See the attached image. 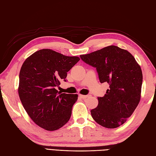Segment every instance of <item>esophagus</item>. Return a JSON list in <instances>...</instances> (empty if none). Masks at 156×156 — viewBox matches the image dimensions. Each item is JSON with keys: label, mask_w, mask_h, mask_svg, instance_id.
I'll return each instance as SVG.
<instances>
[{"label": "esophagus", "mask_w": 156, "mask_h": 156, "mask_svg": "<svg viewBox=\"0 0 156 156\" xmlns=\"http://www.w3.org/2000/svg\"><path fill=\"white\" fill-rule=\"evenodd\" d=\"M79 96H80L81 98H83V99H85V98H87L89 97L88 95H79Z\"/></svg>", "instance_id": "esophagus-1"}]
</instances>
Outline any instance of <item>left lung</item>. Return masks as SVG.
Here are the masks:
<instances>
[{
    "instance_id": "left-lung-1",
    "label": "left lung",
    "mask_w": 156,
    "mask_h": 156,
    "mask_svg": "<svg viewBox=\"0 0 156 156\" xmlns=\"http://www.w3.org/2000/svg\"><path fill=\"white\" fill-rule=\"evenodd\" d=\"M83 61L96 68L100 83L110 89L98 97V106L91 110L92 118L100 125L114 129L123 125L141 99L142 71L135 58L126 50L109 46L87 55Z\"/></svg>"
}]
</instances>
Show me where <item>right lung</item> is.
Segmentation results:
<instances>
[{
    "mask_svg": "<svg viewBox=\"0 0 156 156\" xmlns=\"http://www.w3.org/2000/svg\"><path fill=\"white\" fill-rule=\"evenodd\" d=\"M80 58L50 49L34 52L25 60L20 73L18 93L31 120L47 131H56L67 122L77 94L58 91L60 81Z\"/></svg>",
    "mask_w": 156,
    "mask_h": 156,
    "instance_id": "1",
    "label": "right lung"
}]
</instances>
